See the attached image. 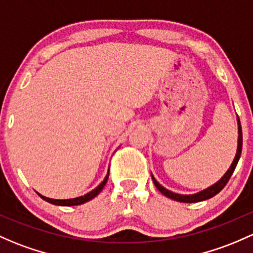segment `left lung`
<instances>
[{
  "label": "left lung",
  "mask_w": 253,
  "mask_h": 253,
  "mask_svg": "<svg viewBox=\"0 0 253 253\" xmlns=\"http://www.w3.org/2000/svg\"><path fill=\"white\" fill-rule=\"evenodd\" d=\"M238 134H239L238 149H236L235 158H234L232 165H230V167L228 169V171L225 172L224 175H223V177L220 178L218 182L214 183L213 185H211V187L206 188V189L199 191V193H196V194L184 195V194L173 193V191H171V190L166 189L165 187H162L160 183H159L158 180L154 178V175L151 174V178H153V182H154V184H155V187L158 188L159 191H160L161 194H164L165 196H167V198L172 199V200H174V201H179V203H189V204L190 203H199V201H204V200H207V199L213 198L214 195H217V194L225 187V184L228 183L229 178L232 177L234 169H235L239 159H240V156H241V149H243V131H241V125H240V120H239V116H238Z\"/></svg>",
  "instance_id": "1"
}]
</instances>
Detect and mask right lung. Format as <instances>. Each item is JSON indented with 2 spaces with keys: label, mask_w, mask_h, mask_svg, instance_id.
I'll return each instance as SVG.
<instances>
[{
  "label": "right lung",
  "mask_w": 253,
  "mask_h": 253,
  "mask_svg": "<svg viewBox=\"0 0 253 253\" xmlns=\"http://www.w3.org/2000/svg\"><path fill=\"white\" fill-rule=\"evenodd\" d=\"M109 178V171L108 173H106L104 180H103L102 183H100L99 185H98L97 188H94L92 191H89V193L84 194V196H79V198H74V199H66V200H55V199H50V198H46V196L41 195V194H39L40 196H41L42 199H43L44 201H47V203L49 204H53V205H58V206H76V205H82L84 203H87V201L92 200L93 198H95V196L98 195V194L100 193V191L103 190V188H104V185L106 184V180H108Z\"/></svg>",
  "instance_id": "obj_1"
}]
</instances>
